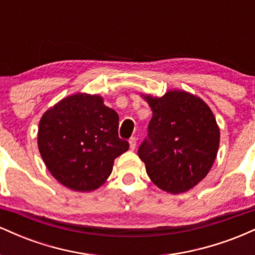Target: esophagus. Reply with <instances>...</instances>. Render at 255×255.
<instances>
[{
    "mask_svg": "<svg viewBox=\"0 0 255 255\" xmlns=\"http://www.w3.org/2000/svg\"><path fill=\"white\" fill-rule=\"evenodd\" d=\"M129 147H130V150H134V148L136 147V139L134 136L129 139Z\"/></svg>",
    "mask_w": 255,
    "mask_h": 255,
    "instance_id": "1",
    "label": "esophagus"
}]
</instances>
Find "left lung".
I'll use <instances>...</instances> for the list:
<instances>
[{"instance_id":"obj_1","label":"left lung","mask_w":255,"mask_h":255,"mask_svg":"<svg viewBox=\"0 0 255 255\" xmlns=\"http://www.w3.org/2000/svg\"><path fill=\"white\" fill-rule=\"evenodd\" d=\"M152 110L137 154L158 188L180 194L209 174L219 147V128L203 99L186 91L144 96Z\"/></svg>"}]
</instances>
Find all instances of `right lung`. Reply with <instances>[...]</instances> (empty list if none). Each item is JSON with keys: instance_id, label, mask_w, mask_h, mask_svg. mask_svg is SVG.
<instances>
[{"instance_id": "1", "label": "right lung", "mask_w": 255, "mask_h": 255, "mask_svg": "<svg viewBox=\"0 0 255 255\" xmlns=\"http://www.w3.org/2000/svg\"><path fill=\"white\" fill-rule=\"evenodd\" d=\"M38 148L48 170L73 191L91 192L113 171L129 144L119 137V115L97 95L77 93L44 113Z\"/></svg>"}]
</instances>
